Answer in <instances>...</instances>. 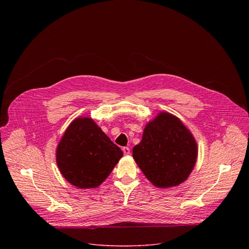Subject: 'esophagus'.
<instances>
[{
	"instance_id": "esophagus-1",
	"label": "esophagus",
	"mask_w": 249,
	"mask_h": 249,
	"mask_svg": "<svg viewBox=\"0 0 249 249\" xmlns=\"http://www.w3.org/2000/svg\"><path fill=\"white\" fill-rule=\"evenodd\" d=\"M122 151H123L124 155H129V154H130V149H129L128 147H124V148L122 149Z\"/></svg>"
}]
</instances>
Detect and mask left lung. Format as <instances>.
Instances as JSON below:
<instances>
[{
	"instance_id": "obj_1",
	"label": "left lung",
	"mask_w": 249,
	"mask_h": 249,
	"mask_svg": "<svg viewBox=\"0 0 249 249\" xmlns=\"http://www.w3.org/2000/svg\"><path fill=\"white\" fill-rule=\"evenodd\" d=\"M198 157L196 140L182 121L160 111L149 121L142 141L133 148V159L147 179L159 188L183 183Z\"/></svg>"
}]
</instances>
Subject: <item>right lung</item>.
<instances>
[{
    "mask_svg": "<svg viewBox=\"0 0 249 249\" xmlns=\"http://www.w3.org/2000/svg\"><path fill=\"white\" fill-rule=\"evenodd\" d=\"M122 157L121 149L87 116L70 123L56 149L61 174L80 189L98 187Z\"/></svg>",
    "mask_w": 249,
    "mask_h": 249,
    "instance_id": "right-lung-1",
    "label": "right lung"
}]
</instances>
